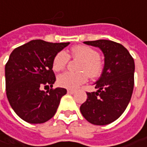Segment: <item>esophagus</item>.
I'll use <instances>...</instances> for the list:
<instances>
[{
	"label": "esophagus",
	"mask_w": 147,
	"mask_h": 147,
	"mask_svg": "<svg viewBox=\"0 0 147 147\" xmlns=\"http://www.w3.org/2000/svg\"><path fill=\"white\" fill-rule=\"evenodd\" d=\"M75 92H76L75 90H67V93H68V94H74Z\"/></svg>",
	"instance_id": "34e87169"
}]
</instances>
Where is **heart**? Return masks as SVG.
<instances>
[{"mask_svg": "<svg viewBox=\"0 0 147 147\" xmlns=\"http://www.w3.org/2000/svg\"><path fill=\"white\" fill-rule=\"evenodd\" d=\"M70 56L73 58L81 60L79 66V72L67 71L61 74L57 78L58 86L67 89H76L88 80V75L92 77H97L102 71V63L99 60V53L94 48L78 45L74 47L70 55L65 51H60L55 55L53 61V69L55 71H61L70 59Z\"/></svg>", "mask_w": 147, "mask_h": 147, "instance_id": "obj_1", "label": "heart"}]
</instances>
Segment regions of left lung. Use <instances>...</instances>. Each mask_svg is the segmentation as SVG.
Masks as SVG:
<instances>
[{
	"instance_id": "8db88e82",
	"label": "left lung",
	"mask_w": 147,
	"mask_h": 147,
	"mask_svg": "<svg viewBox=\"0 0 147 147\" xmlns=\"http://www.w3.org/2000/svg\"><path fill=\"white\" fill-rule=\"evenodd\" d=\"M98 47L105 55V67L94 86L96 92H87L80 106L81 114L94 125H107L118 119L127 107L134 86L135 64L122 44L105 39L84 42Z\"/></svg>"
}]
</instances>
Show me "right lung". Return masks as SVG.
Returning a JSON list of instances; mask_svg holds the SVG:
<instances>
[{"mask_svg":"<svg viewBox=\"0 0 147 147\" xmlns=\"http://www.w3.org/2000/svg\"><path fill=\"white\" fill-rule=\"evenodd\" d=\"M69 43L36 39L10 53L5 67L6 96L13 110L24 121L42 123L54 116L67 90L53 89L56 80L53 61ZM49 86L51 89L47 92L41 90Z\"/></svg>","mask_w":147,"mask_h":147,"instance_id":"add662e5","label":"right lung"}]
</instances>
